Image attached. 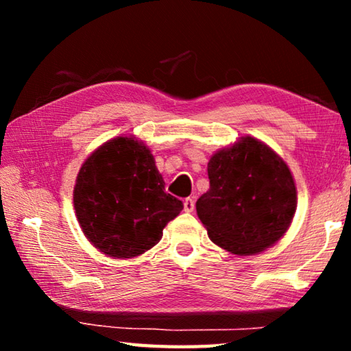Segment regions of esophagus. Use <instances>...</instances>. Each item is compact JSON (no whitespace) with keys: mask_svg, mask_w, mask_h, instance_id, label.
I'll list each match as a JSON object with an SVG mask.
<instances>
[{"mask_svg":"<svg viewBox=\"0 0 351 351\" xmlns=\"http://www.w3.org/2000/svg\"><path fill=\"white\" fill-rule=\"evenodd\" d=\"M195 209V199L193 198H186L184 199V210L186 212H193Z\"/></svg>","mask_w":351,"mask_h":351,"instance_id":"obj_1","label":"esophagus"}]
</instances>
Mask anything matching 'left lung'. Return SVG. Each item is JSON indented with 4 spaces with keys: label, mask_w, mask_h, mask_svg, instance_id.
Masks as SVG:
<instances>
[{
    "label": "left lung",
    "mask_w": 351,
    "mask_h": 351,
    "mask_svg": "<svg viewBox=\"0 0 351 351\" xmlns=\"http://www.w3.org/2000/svg\"><path fill=\"white\" fill-rule=\"evenodd\" d=\"M210 187L197 213L210 240L237 255L258 254L289 228L297 206L293 175L277 153L246 136L213 154Z\"/></svg>",
    "instance_id": "obj_1"
}]
</instances>
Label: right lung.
<instances>
[{
	"label": "right lung",
	"instance_id": "1",
	"mask_svg": "<svg viewBox=\"0 0 351 351\" xmlns=\"http://www.w3.org/2000/svg\"><path fill=\"white\" fill-rule=\"evenodd\" d=\"M164 186L142 142H105L83 162L74 187V209L83 234L110 257L144 254L161 240L165 224L184 207Z\"/></svg>",
	"mask_w": 351,
	"mask_h": 351
}]
</instances>
